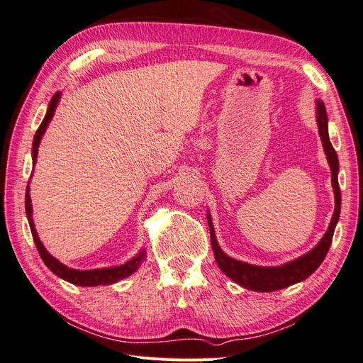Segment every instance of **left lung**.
I'll return each instance as SVG.
<instances>
[{"instance_id": "8db88e82", "label": "left lung", "mask_w": 363, "mask_h": 363, "mask_svg": "<svg viewBox=\"0 0 363 363\" xmlns=\"http://www.w3.org/2000/svg\"><path fill=\"white\" fill-rule=\"evenodd\" d=\"M316 121H318V131H320L325 156L332 169V184L335 191L336 206H335V213L330 221V225H328V230L325 232L324 238L320 240V244H318L312 251L281 267L262 268V267L248 265V263L228 257L227 255H224L223 250L218 247L212 219H211V215H207L208 227H211V242H212L213 255H215L218 267L221 268V271L225 274V276H228L233 281H236L238 284H240V286H244L247 289L257 291V292H272V291L288 288L294 283H298L307 279L312 272H315L318 267L321 265L323 260L327 256L328 248L332 245L335 227L337 224L339 213H340V191H339V183H337L339 162H337L336 151L330 142V138H328L327 113H325V107L323 101L316 103Z\"/></svg>"}]
</instances>
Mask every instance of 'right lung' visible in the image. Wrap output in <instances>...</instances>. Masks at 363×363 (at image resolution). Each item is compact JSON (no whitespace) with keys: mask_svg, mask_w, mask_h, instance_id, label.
<instances>
[{"mask_svg":"<svg viewBox=\"0 0 363 363\" xmlns=\"http://www.w3.org/2000/svg\"><path fill=\"white\" fill-rule=\"evenodd\" d=\"M59 98H60V92L54 94V96L51 98V101L48 104V112L43 118L42 124L39 125L36 135H35V140H33V163H36V157H38V147H39V142L40 138L43 135V131H45L50 119L54 115V111H56V106L59 103ZM26 212H27V218H28V224L31 228V235H33V240H35L36 248L39 251V255L43 260V263L59 276L60 279L71 281L72 284H79V286H98V284H108V283H115L121 279H125L128 277L130 274H133L135 271H138V268L140 267V263L144 262L145 259V251L142 250L139 255L131 259L130 262L124 263V265L116 267V268H104V269H91V271H79V269H72L65 267L63 263H60L57 259H54L50 252L45 250V247L42 245V242L38 238L36 233V228H35V223H33V218H31V201H30V194H28V186H27V192H26Z\"/></svg>","mask_w":363,"mask_h":363,"instance_id":"obj_1","label":"right lung"}]
</instances>
